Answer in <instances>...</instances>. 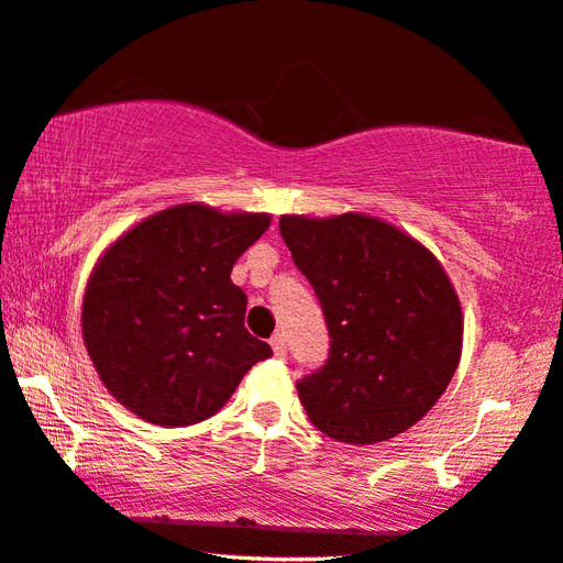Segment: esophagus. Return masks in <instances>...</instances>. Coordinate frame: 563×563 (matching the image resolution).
Returning a JSON list of instances; mask_svg holds the SVG:
<instances>
[{
	"label": "esophagus",
	"mask_w": 563,
	"mask_h": 563,
	"mask_svg": "<svg viewBox=\"0 0 563 563\" xmlns=\"http://www.w3.org/2000/svg\"><path fill=\"white\" fill-rule=\"evenodd\" d=\"M271 346H273V354L278 356V358H283L285 354H288V349H285V339H283V333H275L273 339H271Z\"/></svg>",
	"instance_id": "esophagus-1"
}]
</instances>
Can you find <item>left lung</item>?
I'll use <instances>...</instances> for the list:
<instances>
[{
	"instance_id": "obj_1",
	"label": "left lung",
	"mask_w": 563,
	"mask_h": 563,
	"mask_svg": "<svg viewBox=\"0 0 563 563\" xmlns=\"http://www.w3.org/2000/svg\"><path fill=\"white\" fill-rule=\"evenodd\" d=\"M280 234L331 335L329 362L296 384L310 422L349 444L397 438L434 407L463 354V308L442 263L362 212L283 214Z\"/></svg>"
}]
</instances>
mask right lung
Returning <instances> with one entry per match:
<instances>
[{
	"label": "right lung",
	"instance_id": "add662e5",
	"mask_svg": "<svg viewBox=\"0 0 563 563\" xmlns=\"http://www.w3.org/2000/svg\"><path fill=\"white\" fill-rule=\"evenodd\" d=\"M271 228L265 212L187 201L125 230L90 273L82 341L115 401L151 424L212 417L250 368L273 356L245 329L238 257Z\"/></svg>",
	"mask_w": 563,
	"mask_h": 563
}]
</instances>
